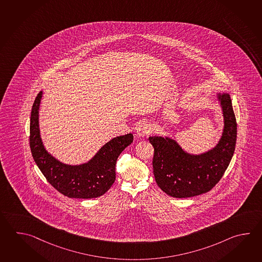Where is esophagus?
<instances>
[{
	"label": "esophagus",
	"instance_id": "obj_1",
	"mask_svg": "<svg viewBox=\"0 0 262 262\" xmlns=\"http://www.w3.org/2000/svg\"><path fill=\"white\" fill-rule=\"evenodd\" d=\"M152 126L148 122L141 123L140 125L137 126L136 128V134L139 137H144V136H148L152 133Z\"/></svg>",
	"mask_w": 262,
	"mask_h": 262
}]
</instances>
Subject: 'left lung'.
I'll return each instance as SVG.
<instances>
[{"mask_svg":"<svg viewBox=\"0 0 262 262\" xmlns=\"http://www.w3.org/2000/svg\"><path fill=\"white\" fill-rule=\"evenodd\" d=\"M223 108V135L214 149L189 155L176 141L149 137L154 147L153 171L158 186L174 198H188L210 191L224 176L234 153L237 122L229 93L219 95Z\"/></svg>","mask_w":262,"mask_h":262,"instance_id":"8db88e82","label":"left lung"}]
</instances>
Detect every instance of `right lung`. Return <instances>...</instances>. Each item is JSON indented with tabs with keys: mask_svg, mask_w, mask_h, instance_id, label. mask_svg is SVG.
<instances>
[{
	"mask_svg": "<svg viewBox=\"0 0 262 262\" xmlns=\"http://www.w3.org/2000/svg\"><path fill=\"white\" fill-rule=\"evenodd\" d=\"M41 97L42 91L38 93L32 104L30 122V147L38 168L48 183L64 196L77 199L102 196L116 180V163L118 156L133 143L134 135L126 134L111 140L85 164H62L48 154L41 141L38 123Z\"/></svg>",
	"mask_w": 262,
	"mask_h": 262,
	"instance_id": "add662e5",
	"label": "right lung"
}]
</instances>
